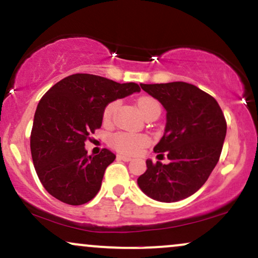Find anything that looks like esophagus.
I'll return each mask as SVG.
<instances>
[{"instance_id":"esophagus-1","label":"esophagus","mask_w":258,"mask_h":258,"mask_svg":"<svg viewBox=\"0 0 258 258\" xmlns=\"http://www.w3.org/2000/svg\"><path fill=\"white\" fill-rule=\"evenodd\" d=\"M118 159L124 160V162H130L132 160V158L129 156H125V154H118Z\"/></svg>"}]
</instances>
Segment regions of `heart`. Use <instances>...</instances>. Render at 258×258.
Wrapping results in <instances>:
<instances>
[{"mask_svg": "<svg viewBox=\"0 0 258 258\" xmlns=\"http://www.w3.org/2000/svg\"><path fill=\"white\" fill-rule=\"evenodd\" d=\"M152 105H158V102L152 98H148V96H144V98L138 100V108L142 113L147 107ZM117 102H111L106 106L104 111V120L108 122L111 119L112 114H113L114 110H116ZM150 144V138L147 135L144 134H132V133H125L120 132L116 133L114 135H112L111 138V145L114 148H117L118 151L123 153L128 154H135L140 152L144 147H146Z\"/></svg>", "mask_w": 258, "mask_h": 258, "instance_id": "1", "label": "heart"}]
</instances>
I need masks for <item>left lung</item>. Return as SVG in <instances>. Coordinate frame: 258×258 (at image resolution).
<instances>
[{"label":"left lung","mask_w":258,"mask_h":258,"mask_svg":"<svg viewBox=\"0 0 258 258\" xmlns=\"http://www.w3.org/2000/svg\"><path fill=\"white\" fill-rule=\"evenodd\" d=\"M166 111L164 134L153 148L168 164L147 159V170L138 178L147 197L174 203L195 195L219 162L227 124L213 96L186 82L140 84Z\"/></svg>","instance_id":"8db88e82"}]
</instances>
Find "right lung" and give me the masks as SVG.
I'll return each mask as SVG.
<instances>
[{"label": "right lung", "mask_w": 258, "mask_h": 258, "mask_svg": "<svg viewBox=\"0 0 258 258\" xmlns=\"http://www.w3.org/2000/svg\"><path fill=\"white\" fill-rule=\"evenodd\" d=\"M139 92L136 83L76 74L42 96L30 146L36 172L49 195L70 205L86 204L98 195L106 168L116 154L104 148L89 156L84 142L101 126L106 106Z\"/></svg>", "instance_id": "1"}]
</instances>
